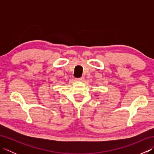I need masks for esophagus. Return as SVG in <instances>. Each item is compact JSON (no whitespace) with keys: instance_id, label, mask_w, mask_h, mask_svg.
<instances>
[{"instance_id":"obj_1","label":"esophagus","mask_w":154,"mask_h":154,"mask_svg":"<svg viewBox=\"0 0 154 154\" xmlns=\"http://www.w3.org/2000/svg\"><path fill=\"white\" fill-rule=\"evenodd\" d=\"M85 79V78L83 77H81L80 78H78V79H76V81H83Z\"/></svg>"}]
</instances>
